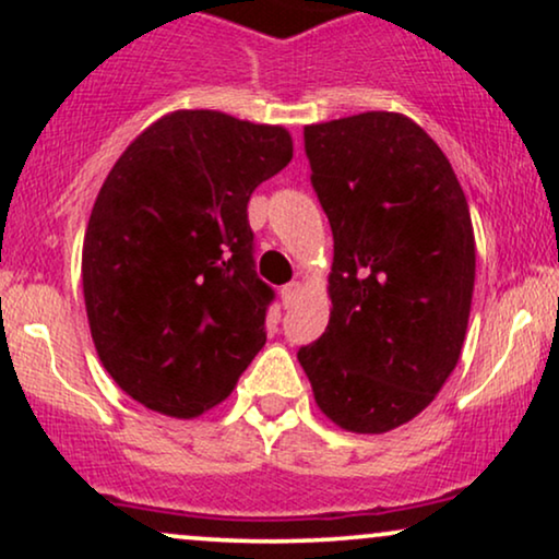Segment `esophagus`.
<instances>
[{"label": "esophagus", "instance_id": "obj_1", "mask_svg": "<svg viewBox=\"0 0 559 559\" xmlns=\"http://www.w3.org/2000/svg\"><path fill=\"white\" fill-rule=\"evenodd\" d=\"M299 294H301V284H299V281H292V284H286L284 288H281V301H284L286 310H288V307L297 305Z\"/></svg>", "mask_w": 559, "mask_h": 559}]
</instances>
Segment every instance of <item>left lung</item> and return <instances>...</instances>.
<instances>
[{"label":"left lung","instance_id":"left-lung-1","mask_svg":"<svg viewBox=\"0 0 559 559\" xmlns=\"http://www.w3.org/2000/svg\"><path fill=\"white\" fill-rule=\"evenodd\" d=\"M305 155L333 230V310L297 357L336 426L391 431L460 360L476 281L467 199L436 141L396 112L307 126Z\"/></svg>","mask_w":559,"mask_h":559}]
</instances>
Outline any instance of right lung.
<instances>
[{
    "mask_svg": "<svg viewBox=\"0 0 559 559\" xmlns=\"http://www.w3.org/2000/svg\"><path fill=\"white\" fill-rule=\"evenodd\" d=\"M292 152L281 126L178 110L102 183L83 239V299L102 365L144 407L197 418L265 344L275 292L254 271L247 204Z\"/></svg>",
    "mask_w": 559,
    "mask_h": 559,
    "instance_id": "add662e5",
    "label": "right lung"
}]
</instances>
